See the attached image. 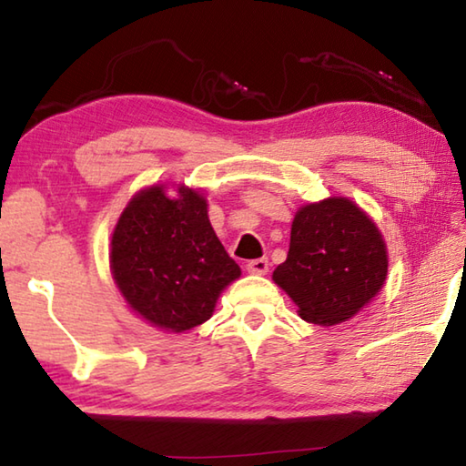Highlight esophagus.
Masks as SVG:
<instances>
[{
  "instance_id": "34e87169",
  "label": "esophagus",
  "mask_w": 466,
  "mask_h": 466,
  "mask_svg": "<svg viewBox=\"0 0 466 466\" xmlns=\"http://www.w3.org/2000/svg\"><path fill=\"white\" fill-rule=\"evenodd\" d=\"M250 275H267L268 272V258H254L246 264Z\"/></svg>"
}]
</instances>
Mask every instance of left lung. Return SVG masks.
I'll return each mask as SVG.
<instances>
[{
	"label": "left lung",
	"instance_id": "obj_1",
	"mask_svg": "<svg viewBox=\"0 0 466 466\" xmlns=\"http://www.w3.org/2000/svg\"><path fill=\"white\" fill-rule=\"evenodd\" d=\"M388 252L378 226L348 198H327L297 212L287 260L272 280L295 300L300 319L337 325L384 287Z\"/></svg>",
	"mask_w": 466,
	"mask_h": 466
}]
</instances>
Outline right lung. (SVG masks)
<instances>
[{
	"mask_svg": "<svg viewBox=\"0 0 466 466\" xmlns=\"http://www.w3.org/2000/svg\"><path fill=\"white\" fill-rule=\"evenodd\" d=\"M111 270L133 311L173 333L208 321L222 290L240 277L209 224L204 196L186 186L177 198L151 186L127 204L113 232Z\"/></svg>",
	"mask_w": 466,
	"mask_h": 466,
	"instance_id": "right-lung-1",
	"label": "right lung"
}]
</instances>
